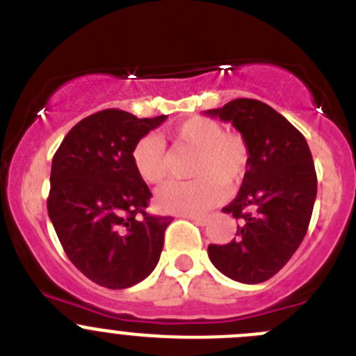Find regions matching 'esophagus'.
Wrapping results in <instances>:
<instances>
[{
  "label": "esophagus",
  "mask_w": 356,
  "mask_h": 356,
  "mask_svg": "<svg viewBox=\"0 0 356 356\" xmlns=\"http://www.w3.org/2000/svg\"><path fill=\"white\" fill-rule=\"evenodd\" d=\"M184 217L188 218V220H192V222H195L197 226H207L208 224L207 217H195V215H184Z\"/></svg>",
  "instance_id": "34e87169"
}]
</instances>
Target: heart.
<instances>
[{
  "mask_svg": "<svg viewBox=\"0 0 356 356\" xmlns=\"http://www.w3.org/2000/svg\"><path fill=\"white\" fill-rule=\"evenodd\" d=\"M178 149L195 152L191 165L192 181H169L155 194L156 207L168 213L201 215L222 200L224 184H236L249 164V146L240 134L224 132L215 120L195 116L169 134ZM134 168L149 185L169 175V155L156 136H145L132 149Z\"/></svg>",
  "mask_w": 356,
  "mask_h": 356,
  "instance_id": "b5f03b06",
  "label": "heart"
}]
</instances>
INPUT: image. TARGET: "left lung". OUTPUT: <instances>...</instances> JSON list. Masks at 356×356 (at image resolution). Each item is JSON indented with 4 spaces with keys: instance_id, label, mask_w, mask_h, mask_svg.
Masks as SVG:
<instances>
[{
    "instance_id": "obj_1",
    "label": "left lung",
    "mask_w": 356,
    "mask_h": 356,
    "mask_svg": "<svg viewBox=\"0 0 356 356\" xmlns=\"http://www.w3.org/2000/svg\"><path fill=\"white\" fill-rule=\"evenodd\" d=\"M207 114L229 122L249 146L242 187L222 208L240 220L236 238L208 247V257L229 279L259 284L291 259L307 233L318 192L311 149L282 114L259 100H231Z\"/></svg>"
}]
</instances>
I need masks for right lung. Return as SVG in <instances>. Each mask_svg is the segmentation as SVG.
Returning a JSON list of instances; mask_svg holds the SVG:
<instances>
[{
  "mask_svg": "<svg viewBox=\"0 0 356 356\" xmlns=\"http://www.w3.org/2000/svg\"><path fill=\"white\" fill-rule=\"evenodd\" d=\"M165 118L99 111L72 127L52 156L49 218L68 259L104 288L138 284L161 259L171 217L146 213L152 192L132 149Z\"/></svg>",
  "mask_w": 356,
  "mask_h": 356,
  "instance_id": "obj_1",
  "label": "right lung"
}]
</instances>
